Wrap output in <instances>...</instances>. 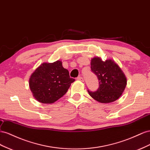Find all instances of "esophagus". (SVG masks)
<instances>
[{"label": "esophagus", "mask_w": 150, "mask_h": 150, "mask_svg": "<svg viewBox=\"0 0 150 150\" xmlns=\"http://www.w3.org/2000/svg\"><path fill=\"white\" fill-rule=\"evenodd\" d=\"M77 79V80H79V81H80V82H84V80H83V79L82 77V76H79V77L76 79Z\"/></svg>", "instance_id": "1"}]
</instances>
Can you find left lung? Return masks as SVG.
Masks as SVG:
<instances>
[{"label": "left lung", "mask_w": 150, "mask_h": 150, "mask_svg": "<svg viewBox=\"0 0 150 150\" xmlns=\"http://www.w3.org/2000/svg\"><path fill=\"white\" fill-rule=\"evenodd\" d=\"M91 70L97 76L99 82L97 91H88L93 99L102 104L111 103L117 100L125 91L127 84L125 74L112 59L102 61L100 57L91 59Z\"/></svg>", "instance_id": "left-lung-1"}]
</instances>
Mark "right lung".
Instances as JSON below:
<instances>
[{
	"label": "right lung",
	"instance_id": "1",
	"mask_svg": "<svg viewBox=\"0 0 150 150\" xmlns=\"http://www.w3.org/2000/svg\"><path fill=\"white\" fill-rule=\"evenodd\" d=\"M75 80L63 67L62 61L45 62L35 70L29 80L35 99L42 104H53L63 97Z\"/></svg>",
	"mask_w": 150,
	"mask_h": 150
}]
</instances>
